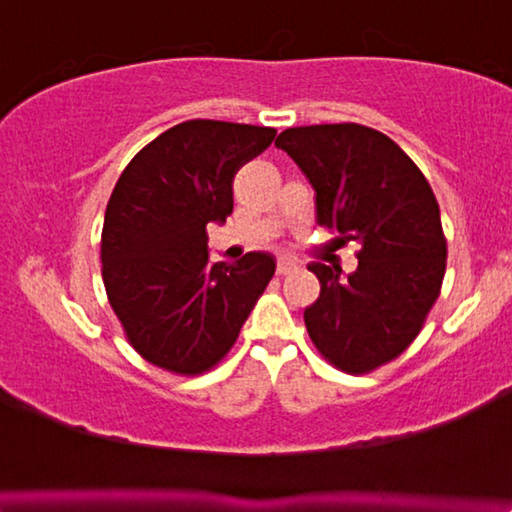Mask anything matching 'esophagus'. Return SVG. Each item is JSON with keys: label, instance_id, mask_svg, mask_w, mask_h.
I'll return each instance as SVG.
<instances>
[{"label": "esophagus", "instance_id": "1", "mask_svg": "<svg viewBox=\"0 0 512 512\" xmlns=\"http://www.w3.org/2000/svg\"><path fill=\"white\" fill-rule=\"evenodd\" d=\"M297 268H299V262H295V259L279 257V262H277V275H290V273H295Z\"/></svg>", "mask_w": 512, "mask_h": 512}]
</instances>
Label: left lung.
<instances>
[{
	"label": "left lung",
	"instance_id": "left-lung-1",
	"mask_svg": "<svg viewBox=\"0 0 512 512\" xmlns=\"http://www.w3.org/2000/svg\"><path fill=\"white\" fill-rule=\"evenodd\" d=\"M317 193V222L361 244L358 268L312 262L321 295L303 312L317 350L347 374L394 361L436 303L447 239L427 178L389 136L356 123L290 127L275 140Z\"/></svg>",
	"mask_w": 512,
	"mask_h": 512
}]
</instances>
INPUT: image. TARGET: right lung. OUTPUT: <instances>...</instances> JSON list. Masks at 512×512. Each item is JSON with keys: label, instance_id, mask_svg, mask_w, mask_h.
I'll list each match as a JSON object with an SVG mask.
<instances>
[{"label": "right lung", "instance_id": "right-lung-1", "mask_svg": "<svg viewBox=\"0 0 512 512\" xmlns=\"http://www.w3.org/2000/svg\"><path fill=\"white\" fill-rule=\"evenodd\" d=\"M277 129L184 121L132 158L107 202L101 262L107 299L134 350L167 372L211 369L275 275L270 253L209 264L211 222L233 213L239 167Z\"/></svg>", "mask_w": 512, "mask_h": 512}]
</instances>
